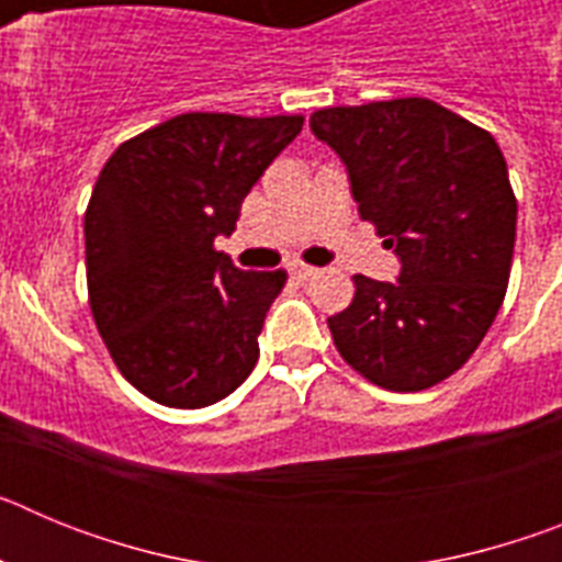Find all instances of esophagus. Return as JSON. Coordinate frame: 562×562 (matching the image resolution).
<instances>
[{
  "mask_svg": "<svg viewBox=\"0 0 562 562\" xmlns=\"http://www.w3.org/2000/svg\"><path fill=\"white\" fill-rule=\"evenodd\" d=\"M290 272H292V276H295V278H301V281H310V278L317 276L315 267L304 265V261H290Z\"/></svg>",
  "mask_w": 562,
  "mask_h": 562,
  "instance_id": "esophagus-1",
  "label": "esophagus"
}]
</instances>
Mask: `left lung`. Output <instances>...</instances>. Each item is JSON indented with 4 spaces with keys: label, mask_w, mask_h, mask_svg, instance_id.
I'll list each match as a JSON object with an SVG mask.
<instances>
[{
    "label": "left lung",
    "mask_w": 562,
    "mask_h": 562,
    "mask_svg": "<svg viewBox=\"0 0 562 562\" xmlns=\"http://www.w3.org/2000/svg\"><path fill=\"white\" fill-rule=\"evenodd\" d=\"M310 126L402 265L394 284L355 276V301L329 317L337 351L380 389L448 380L509 284L518 202L498 143L428 98L317 109Z\"/></svg>",
    "instance_id": "obj_1"
}]
</instances>
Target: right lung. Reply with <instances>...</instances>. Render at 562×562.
Wrapping results in <instances>:
<instances>
[{
  "instance_id": "obj_1",
  "label": "right lung",
  "mask_w": 562,
  "mask_h": 562,
  "mask_svg": "<svg viewBox=\"0 0 562 562\" xmlns=\"http://www.w3.org/2000/svg\"><path fill=\"white\" fill-rule=\"evenodd\" d=\"M304 126L301 114H177L112 154L83 216L92 317L121 374L168 408L225 400L256 369L286 272L213 247Z\"/></svg>"
}]
</instances>
